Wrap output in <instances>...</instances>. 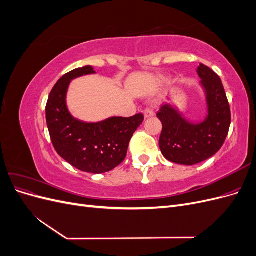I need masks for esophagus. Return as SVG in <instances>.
Here are the masks:
<instances>
[{
	"instance_id": "esophagus-1",
	"label": "esophagus",
	"mask_w": 256,
	"mask_h": 256,
	"mask_svg": "<svg viewBox=\"0 0 256 256\" xmlns=\"http://www.w3.org/2000/svg\"><path fill=\"white\" fill-rule=\"evenodd\" d=\"M143 114H144V118H152V116H154V111L152 110V109H150V108H147V109H145L144 111H143Z\"/></svg>"
}]
</instances>
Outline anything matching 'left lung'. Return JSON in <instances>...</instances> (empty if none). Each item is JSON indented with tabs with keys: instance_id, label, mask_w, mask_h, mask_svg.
Returning a JSON list of instances; mask_svg holds the SVG:
<instances>
[{
	"instance_id": "1",
	"label": "left lung",
	"mask_w": 256,
	"mask_h": 256,
	"mask_svg": "<svg viewBox=\"0 0 256 256\" xmlns=\"http://www.w3.org/2000/svg\"><path fill=\"white\" fill-rule=\"evenodd\" d=\"M196 72L205 94V118L196 122L189 120L172 104L161 106L157 114L162 122L159 138L162 154L168 161L184 166L200 164L219 152L230 125V104L219 76L203 64Z\"/></svg>"
}]
</instances>
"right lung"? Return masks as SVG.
Instances as JSON below:
<instances>
[{
    "label": "right lung",
    "instance_id": "right-lung-1",
    "mask_svg": "<svg viewBox=\"0 0 256 256\" xmlns=\"http://www.w3.org/2000/svg\"><path fill=\"white\" fill-rule=\"evenodd\" d=\"M95 74L94 68L88 65L62 76L49 95L46 120L52 144L62 158L80 171L102 174L125 159L129 142L144 116H113L97 122L74 118L66 102L69 84L79 76Z\"/></svg>",
    "mask_w": 256,
    "mask_h": 256
}]
</instances>
